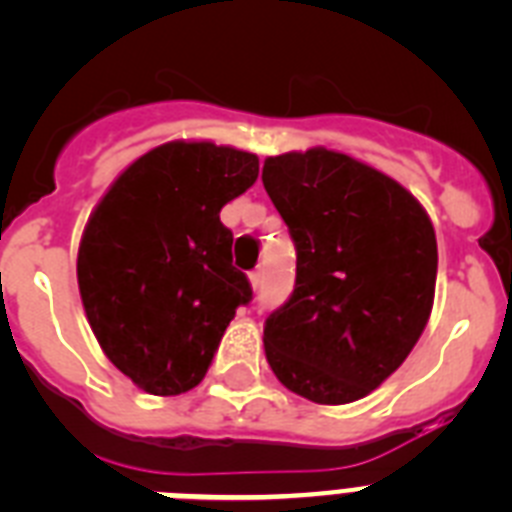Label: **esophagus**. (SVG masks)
Segmentation results:
<instances>
[{"label":"esophagus","mask_w":512,"mask_h":512,"mask_svg":"<svg viewBox=\"0 0 512 512\" xmlns=\"http://www.w3.org/2000/svg\"><path fill=\"white\" fill-rule=\"evenodd\" d=\"M248 282H251L253 289L261 287V271H253V274H248Z\"/></svg>","instance_id":"34e87169"}]
</instances>
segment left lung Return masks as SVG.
<instances>
[{
  "mask_svg": "<svg viewBox=\"0 0 512 512\" xmlns=\"http://www.w3.org/2000/svg\"><path fill=\"white\" fill-rule=\"evenodd\" d=\"M261 182L297 248L295 292L264 323L271 372L318 405L361 400L431 318V217L392 176L323 146L269 156Z\"/></svg>",
  "mask_w": 512,
  "mask_h": 512,
  "instance_id": "1",
  "label": "left lung"
}]
</instances>
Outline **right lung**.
<instances>
[{"label": "right lung", "instance_id": "right-lung-1", "mask_svg": "<svg viewBox=\"0 0 512 512\" xmlns=\"http://www.w3.org/2000/svg\"><path fill=\"white\" fill-rule=\"evenodd\" d=\"M259 176V156L169 140L122 169L76 256L87 320L138 390L174 397L205 379L235 307L251 300L220 210Z\"/></svg>", "mask_w": 512, "mask_h": 512}]
</instances>
